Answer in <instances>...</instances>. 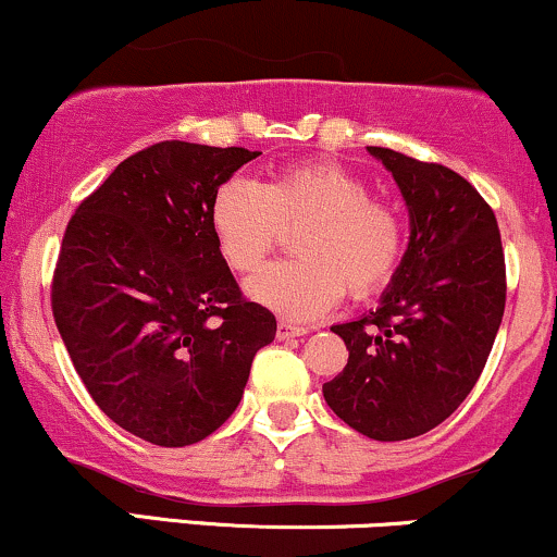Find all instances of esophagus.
<instances>
[{"instance_id":"34e87169","label":"esophagus","mask_w":557,"mask_h":557,"mask_svg":"<svg viewBox=\"0 0 557 557\" xmlns=\"http://www.w3.org/2000/svg\"><path fill=\"white\" fill-rule=\"evenodd\" d=\"M306 327H296V324H290V322H280L277 324V337L280 341H293V337H304L306 335Z\"/></svg>"}]
</instances>
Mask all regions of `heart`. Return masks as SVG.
Instances as JSON below:
<instances>
[{
  "label": "heart",
  "mask_w": 557,
  "mask_h": 557,
  "mask_svg": "<svg viewBox=\"0 0 557 557\" xmlns=\"http://www.w3.org/2000/svg\"><path fill=\"white\" fill-rule=\"evenodd\" d=\"M216 248L238 274L261 270L285 238L300 259L280 261L248 283V296L290 322L327 314L345 296L369 298L389 285L406 251L398 212L354 170L330 159L290 164L264 183L233 181L216 188L209 207Z\"/></svg>",
  "instance_id": "heart-1"
}]
</instances>
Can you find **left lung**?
Listing matches in <instances>:
<instances>
[{
    "label": "left lung",
    "mask_w": 557,
    "mask_h": 557,
    "mask_svg": "<svg viewBox=\"0 0 557 557\" xmlns=\"http://www.w3.org/2000/svg\"><path fill=\"white\" fill-rule=\"evenodd\" d=\"M393 172L411 238L376 311L335 324L348 363L322 393L356 432L411 440L450 417L476 385L505 311L495 212L450 168L367 146Z\"/></svg>",
    "instance_id": "obj_1"
}]
</instances>
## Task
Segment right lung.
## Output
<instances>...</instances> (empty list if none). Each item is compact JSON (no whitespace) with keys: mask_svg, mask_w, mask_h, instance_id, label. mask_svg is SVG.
<instances>
[{"mask_svg":"<svg viewBox=\"0 0 557 557\" xmlns=\"http://www.w3.org/2000/svg\"><path fill=\"white\" fill-rule=\"evenodd\" d=\"M261 151L162 140L127 157L70 216L52 311L96 406L151 445L209 437L238 408L277 322L243 298L209 207Z\"/></svg>","mask_w":557,"mask_h":557,"instance_id":"obj_1","label":"right lung"}]
</instances>
